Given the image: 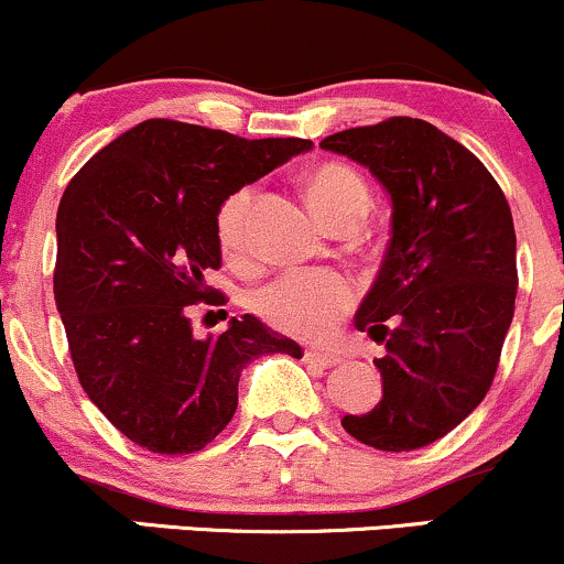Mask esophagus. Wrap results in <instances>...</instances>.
Wrapping results in <instances>:
<instances>
[{
    "instance_id": "esophagus-1",
    "label": "esophagus",
    "mask_w": 564,
    "mask_h": 564,
    "mask_svg": "<svg viewBox=\"0 0 564 564\" xmlns=\"http://www.w3.org/2000/svg\"><path fill=\"white\" fill-rule=\"evenodd\" d=\"M304 360H307V364H315V366H321V368H332V366H336L339 364V355H332V352H321V349H304Z\"/></svg>"
}]
</instances>
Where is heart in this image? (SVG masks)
I'll return each instance as SVG.
<instances>
[{
  "label": "heart",
  "mask_w": 564,
  "mask_h": 564,
  "mask_svg": "<svg viewBox=\"0 0 564 564\" xmlns=\"http://www.w3.org/2000/svg\"><path fill=\"white\" fill-rule=\"evenodd\" d=\"M307 198L323 225L366 215L368 187L358 172L345 164H321L307 174ZM254 193L249 187L232 193L219 206L217 238L228 254H241L249 238ZM355 286L339 273L283 275L254 294V310L278 332L304 339H321L334 332L336 321L352 307Z\"/></svg>",
  "instance_id": "obj_1"
}]
</instances>
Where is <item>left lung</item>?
I'll list each match as a JSON object with an SVG mask.
<instances>
[{
	"label": "left lung",
	"mask_w": 564,
	"mask_h": 564,
	"mask_svg": "<svg viewBox=\"0 0 564 564\" xmlns=\"http://www.w3.org/2000/svg\"><path fill=\"white\" fill-rule=\"evenodd\" d=\"M392 204V238L358 332L384 341L381 400L341 426L379 451H416L482 403L514 318L517 236L494 174L430 121L394 116L328 134Z\"/></svg>",
	"instance_id": "obj_1"
}]
</instances>
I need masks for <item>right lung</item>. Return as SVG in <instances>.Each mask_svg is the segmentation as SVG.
I'll list each match as a JSON object with an SVG mask.
<instances>
[{"instance_id":"right-lung-1","label":"right lung","mask_w":564,"mask_h":564,"mask_svg":"<svg viewBox=\"0 0 564 564\" xmlns=\"http://www.w3.org/2000/svg\"><path fill=\"white\" fill-rule=\"evenodd\" d=\"M310 148L148 119L68 183L55 219L57 313L84 392L140 448L200 451L236 413L246 364L302 358L294 339L249 313L198 339L187 307L225 302L204 281L223 260L219 206Z\"/></svg>"}]
</instances>
